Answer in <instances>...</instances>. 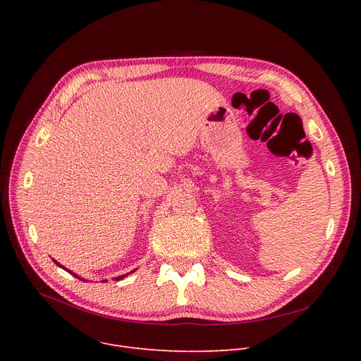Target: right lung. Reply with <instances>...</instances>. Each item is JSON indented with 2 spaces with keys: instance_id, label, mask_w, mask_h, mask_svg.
I'll return each mask as SVG.
<instances>
[{
  "instance_id": "add662e5",
  "label": "right lung",
  "mask_w": 361,
  "mask_h": 361,
  "mask_svg": "<svg viewBox=\"0 0 361 361\" xmlns=\"http://www.w3.org/2000/svg\"><path fill=\"white\" fill-rule=\"evenodd\" d=\"M54 262H55V260H54ZM55 263H56V264H60V263H59V262H55ZM60 267H61V264H60ZM61 268H64V267H61ZM66 271H67V269H66ZM68 272H70V271H68ZM131 272H135V271H131ZM131 272H130V274H131ZM70 274H71V275H74V274H73V272H70ZM127 275H128V274H126V275H120V276H117V278H116V281H120V279H123V278H126V276H127ZM74 276H78V275H74ZM78 278H79V276H78ZM79 279H80V281H85V279H82V278H79Z\"/></svg>"
}]
</instances>
